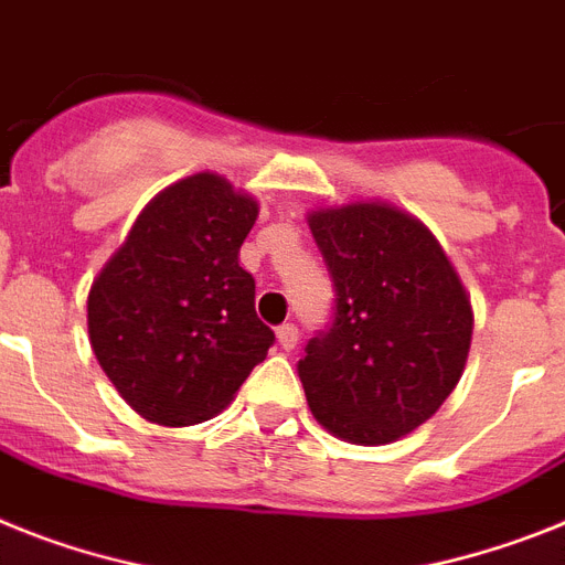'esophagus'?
I'll return each mask as SVG.
<instances>
[{"mask_svg": "<svg viewBox=\"0 0 565 565\" xmlns=\"http://www.w3.org/2000/svg\"><path fill=\"white\" fill-rule=\"evenodd\" d=\"M278 344L284 350H292L298 344V327L296 324H281L278 327Z\"/></svg>", "mask_w": 565, "mask_h": 565, "instance_id": "1", "label": "esophagus"}]
</instances>
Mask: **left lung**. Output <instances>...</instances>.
<instances>
[{
  "label": "left lung",
  "mask_w": 565,
  "mask_h": 565,
  "mask_svg": "<svg viewBox=\"0 0 565 565\" xmlns=\"http://www.w3.org/2000/svg\"><path fill=\"white\" fill-rule=\"evenodd\" d=\"M333 316L298 359L312 416L355 445L419 428L457 387L471 348V301L416 217L387 203L310 215Z\"/></svg>",
  "instance_id": "left-lung-1"
}]
</instances>
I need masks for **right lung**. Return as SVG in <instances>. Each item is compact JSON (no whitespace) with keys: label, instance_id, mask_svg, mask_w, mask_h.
I'll use <instances>...</instances> for the list:
<instances>
[{"label":"right lung","instance_id":"add662e5","mask_svg":"<svg viewBox=\"0 0 565 565\" xmlns=\"http://www.w3.org/2000/svg\"><path fill=\"white\" fill-rule=\"evenodd\" d=\"M258 203L217 174L163 189L88 292L99 367L137 414L194 425L235 396L275 333L255 312L238 249Z\"/></svg>","mask_w":565,"mask_h":565}]
</instances>
